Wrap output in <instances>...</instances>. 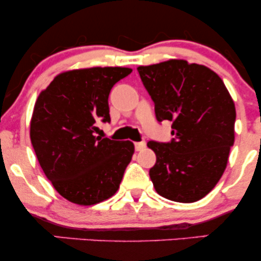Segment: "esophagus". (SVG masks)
Here are the masks:
<instances>
[{"label": "esophagus", "instance_id": "esophagus-1", "mask_svg": "<svg viewBox=\"0 0 261 261\" xmlns=\"http://www.w3.org/2000/svg\"><path fill=\"white\" fill-rule=\"evenodd\" d=\"M146 147V142L145 141H140V142H135V149L136 151H142L143 148Z\"/></svg>", "mask_w": 261, "mask_h": 261}]
</instances>
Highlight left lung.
Here are the masks:
<instances>
[{
    "label": "left lung",
    "mask_w": 261,
    "mask_h": 261,
    "mask_svg": "<svg viewBox=\"0 0 261 261\" xmlns=\"http://www.w3.org/2000/svg\"><path fill=\"white\" fill-rule=\"evenodd\" d=\"M154 101L158 121H172L170 142L148 141L157 161L149 169L161 196L195 202L222 176L234 143L236 107L223 81L203 65L185 60L137 67Z\"/></svg>",
    "instance_id": "8db88e82"
}]
</instances>
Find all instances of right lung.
I'll return each mask as SVG.
<instances>
[{"instance_id":"add662e5","label":"right lung","mask_w":261,"mask_h":261,"mask_svg":"<svg viewBox=\"0 0 261 261\" xmlns=\"http://www.w3.org/2000/svg\"><path fill=\"white\" fill-rule=\"evenodd\" d=\"M133 72L127 67H91L58 74L41 91L31 120L33 148L46 178L68 201L89 206L118 191L133 158L131 141L94 136L110 122V89Z\"/></svg>"}]
</instances>
